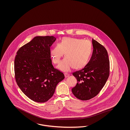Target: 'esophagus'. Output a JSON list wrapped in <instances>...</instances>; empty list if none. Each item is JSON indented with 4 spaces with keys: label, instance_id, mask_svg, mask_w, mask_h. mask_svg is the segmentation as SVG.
Masks as SVG:
<instances>
[{
    "label": "esophagus",
    "instance_id": "34e87169",
    "mask_svg": "<svg viewBox=\"0 0 130 130\" xmlns=\"http://www.w3.org/2000/svg\"><path fill=\"white\" fill-rule=\"evenodd\" d=\"M64 75H65V77L66 78H67V77H69L70 74H68V73H64Z\"/></svg>",
    "mask_w": 130,
    "mask_h": 130
}]
</instances>
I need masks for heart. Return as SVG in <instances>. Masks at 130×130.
Instances as JSON below:
<instances>
[{
	"label": "heart",
	"instance_id": "1",
	"mask_svg": "<svg viewBox=\"0 0 130 130\" xmlns=\"http://www.w3.org/2000/svg\"><path fill=\"white\" fill-rule=\"evenodd\" d=\"M92 53L91 43L79 38H64L51 49L50 54L53 62H59L63 53L65 58L60 61L57 68L68 71L71 68L80 70L89 63Z\"/></svg>",
	"mask_w": 130,
	"mask_h": 130
}]
</instances>
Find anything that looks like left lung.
I'll return each mask as SVG.
<instances>
[{
	"instance_id": "8db88e82",
	"label": "left lung",
	"mask_w": 130,
	"mask_h": 130,
	"mask_svg": "<svg viewBox=\"0 0 130 130\" xmlns=\"http://www.w3.org/2000/svg\"><path fill=\"white\" fill-rule=\"evenodd\" d=\"M93 52L86 67L72 73L77 80L72 92L77 98L87 101L98 94L110 74V61L105 47L92 39Z\"/></svg>"
}]
</instances>
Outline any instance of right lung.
Here are the masks:
<instances>
[{"mask_svg":"<svg viewBox=\"0 0 130 130\" xmlns=\"http://www.w3.org/2000/svg\"><path fill=\"white\" fill-rule=\"evenodd\" d=\"M56 39L53 36H37L17 52L16 82L24 93L36 102H46L51 98L57 84L65 78L52 64L50 47Z\"/></svg>","mask_w":130,"mask_h":130,"instance_id":"add662e5","label":"right lung"}]
</instances>
